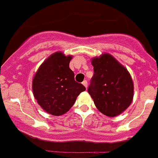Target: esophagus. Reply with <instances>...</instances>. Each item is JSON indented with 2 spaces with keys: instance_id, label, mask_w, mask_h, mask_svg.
Returning <instances> with one entry per match:
<instances>
[{
  "instance_id": "1",
  "label": "esophagus",
  "mask_w": 158,
  "mask_h": 158,
  "mask_svg": "<svg viewBox=\"0 0 158 158\" xmlns=\"http://www.w3.org/2000/svg\"><path fill=\"white\" fill-rule=\"evenodd\" d=\"M82 85H83L84 86L85 88H87V85H88V83H87V81H84L83 82H82Z\"/></svg>"
}]
</instances>
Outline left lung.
<instances>
[{"label": "left lung", "mask_w": 158, "mask_h": 158, "mask_svg": "<svg viewBox=\"0 0 158 158\" xmlns=\"http://www.w3.org/2000/svg\"><path fill=\"white\" fill-rule=\"evenodd\" d=\"M91 63L94 75L88 92L96 108L108 117L120 115L133 100L134 83L130 73L108 53L93 58Z\"/></svg>", "instance_id": "left-lung-1"}]
</instances>
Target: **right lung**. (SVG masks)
<instances>
[{"instance_id":"add662e5","label":"right lung","mask_w":158,"mask_h":158,"mask_svg":"<svg viewBox=\"0 0 158 158\" xmlns=\"http://www.w3.org/2000/svg\"><path fill=\"white\" fill-rule=\"evenodd\" d=\"M72 58L62 51L54 53L40 65L32 80L35 99L43 111L54 116L66 113L85 90V86L75 81L69 68Z\"/></svg>"}]
</instances>
